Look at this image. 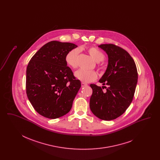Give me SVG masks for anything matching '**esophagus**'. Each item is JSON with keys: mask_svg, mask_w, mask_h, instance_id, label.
I'll list each match as a JSON object with an SVG mask.
<instances>
[{"mask_svg": "<svg viewBox=\"0 0 160 160\" xmlns=\"http://www.w3.org/2000/svg\"><path fill=\"white\" fill-rule=\"evenodd\" d=\"M81 85H82V87H84V86H87L88 84H87L84 83H81Z\"/></svg>", "mask_w": 160, "mask_h": 160, "instance_id": "obj_1", "label": "esophagus"}]
</instances>
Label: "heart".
I'll return each instance as SVG.
<instances>
[{"instance_id":"1","label":"heart","mask_w":160,"mask_h":160,"mask_svg":"<svg viewBox=\"0 0 160 160\" xmlns=\"http://www.w3.org/2000/svg\"><path fill=\"white\" fill-rule=\"evenodd\" d=\"M80 52L78 48H74L69 51L65 56V59L69 67L72 68H76L78 65V56ZM88 52L92 58L97 62L104 61L105 56L104 53L95 47H90L88 49ZM75 77L77 79L82 82L87 83L95 81L97 78V73L95 71H87L83 69H80L76 71Z\"/></svg>"}]
</instances>
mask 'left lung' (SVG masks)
I'll use <instances>...</instances> for the list:
<instances>
[{"mask_svg":"<svg viewBox=\"0 0 160 160\" xmlns=\"http://www.w3.org/2000/svg\"><path fill=\"white\" fill-rule=\"evenodd\" d=\"M98 47L106 52L108 58L106 71L99 82L108 87L90 84L92 94L89 106L97 117L111 121L121 116L131 103L138 73L134 61L126 50L112 44ZM104 87L107 89L105 92L102 91Z\"/></svg>","mask_w":160,"mask_h":160,"instance_id":"1","label":"left lung"}]
</instances>
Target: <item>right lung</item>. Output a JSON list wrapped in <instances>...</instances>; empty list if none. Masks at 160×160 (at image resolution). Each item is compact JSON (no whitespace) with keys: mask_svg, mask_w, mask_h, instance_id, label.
Instances as JSON below:
<instances>
[{"mask_svg":"<svg viewBox=\"0 0 160 160\" xmlns=\"http://www.w3.org/2000/svg\"><path fill=\"white\" fill-rule=\"evenodd\" d=\"M77 46L52 41L42 46L26 69L28 98L41 116L56 119L70 111L81 82L67 67L65 56Z\"/></svg>","mask_w":160,"mask_h":160,"instance_id":"right-lung-1","label":"right lung"}]
</instances>
